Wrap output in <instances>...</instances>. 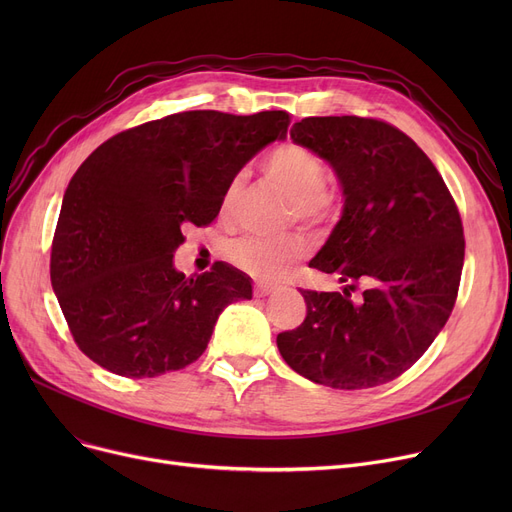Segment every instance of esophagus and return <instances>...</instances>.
Returning <instances> with one entry per match:
<instances>
[{"instance_id":"34e87169","label":"esophagus","mask_w":512,"mask_h":512,"mask_svg":"<svg viewBox=\"0 0 512 512\" xmlns=\"http://www.w3.org/2000/svg\"><path fill=\"white\" fill-rule=\"evenodd\" d=\"M272 292H276V286H272V284H263V282L255 284L257 297H267V294H272Z\"/></svg>"}]
</instances>
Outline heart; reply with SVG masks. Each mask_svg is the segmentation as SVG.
<instances>
[{
  "label": "heart",
  "instance_id": "b5f03b06",
  "mask_svg": "<svg viewBox=\"0 0 512 512\" xmlns=\"http://www.w3.org/2000/svg\"><path fill=\"white\" fill-rule=\"evenodd\" d=\"M263 172L267 174L286 199L292 203L297 218L309 222H330L336 215V203L326 191L328 170L326 164L309 149L286 143L276 147L263 159ZM242 191V178L230 180L224 193V207H232ZM305 245L299 238L265 240L257 236L236 238L226 247V257L255 278H278L286 267L303 257Z\"/></svg>",
  "mask_w": 512,
  "mask_h": 512
}]
</instances>
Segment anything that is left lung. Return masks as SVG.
I'll return each mask as SVG.
<instances>
[{"instance_id": "8db88e82", "label": "left lung", "mask_w": 512, "mask_h": 512, "mask_svg": "<svg viewBox=\"0 0 512 512\" xmlns=\"http://www.w3.org/2000/svg\"><path fill=\"white\" fill-rule=\"evenodd\" d=\"M290 139L326 159L344 209L309 267L342 292L301 290L307 317L278 334L303 378L340 390L392 382L436 340L459 292L465 238L440 172L413 139L373 118H305ZM357 281L368 284L359 302Z\"/></svg>"}]
</instances>
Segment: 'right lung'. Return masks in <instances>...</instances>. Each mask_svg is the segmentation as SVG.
I'll use <instances>...</instances> for the list:
<instances>
[{
	"label": "right lung",
	"mask_w": 512,
	"mask_h": 512,
	"mask_svg": "<svg viewBox=\"0 0 512 512\" xmlns=\"http://www.w3.org/2000/svg\"><path fill=\"white\" fill-rule=\"evenodd\" d=\"M286 112L172 114L99 145L72 176L53 234L51 286L91 361L143 380L195 363L220 313L251 299V278L218 261L174 267L182 228L218 218L230 180L276 139Z\"/></svg>",
	"instance_id": "add662e5"
}]
</instances>
